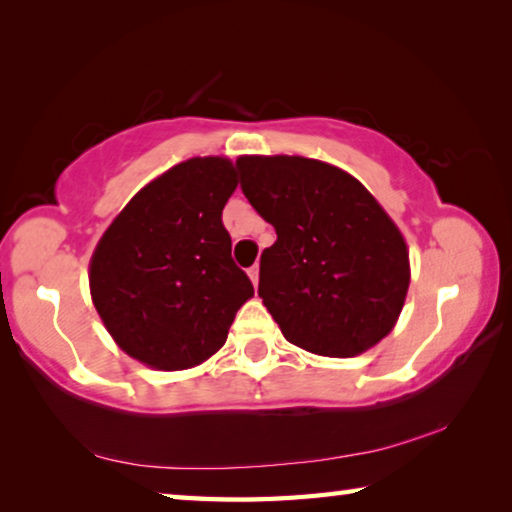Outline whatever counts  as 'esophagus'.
Instances as JSON below:
<instances>
[{"label":"esophagus","mask_w":512,"mask_h":512,"mask_svg":"<svg viewBox=\"0 0 512 512\" xmlns=\"http://www.w3.org/2000/svg\"><path fill=\"white\" fill-rule=\"evenodd\" d=\"M248 277H250V282H253V287L257 289V282H259V266L257 264L248 268Z\"/></svg>","instance_id":"esophagus-1"}]
</instances>
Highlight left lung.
<instances>
[{
	"mask_svg": "<svg viewBox=\"0 0 512 512\" xmlns=\"http://www.w3.org/2000/svg\"><path fill=\"white\" fill-rule=\"evenodd\" d=\"M241 192L275 228L259 298L284 339L354 357L391 332L409 291V250L375 196L339 167L300 155H241Z\"/></svg>",
	"mask_w": 512,
	"mask_h": 512,
	"instance_id": "8db88e82",
	"label": "left lung"
}]
</instances>
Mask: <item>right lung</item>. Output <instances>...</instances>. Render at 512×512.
Wrapping results in <instances>:
<instances>
[{"label":"right lung","instance_id":"add662e5","mask_svg":"<svg viewBox=\"0 0 512 512\" xmlns=\"http://www.w3.org/2000/svg\"><path fill=\"white\" fill-rule=\"evenodd\" d=\"M235 189L237 167L228 158H192L140 189L103 232L90 293L128 357L185 370L228 339L239 307L255 293L221 221Z\"/></svg>","mask_w":512,"mask_h":512}]
</instances>
